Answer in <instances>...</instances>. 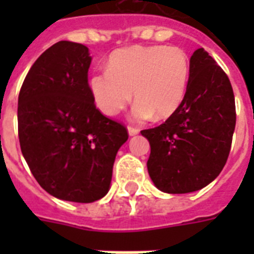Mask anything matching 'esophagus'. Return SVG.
<instances>
[{
    "instance_id": "esophagus-1",
    "label": "esophagus",
    "mask_w": 254,
    "mask_h": 254,
    "mask_svg": "<svg viewBox=\"0 0 254 254\" xmlns=\"http://www.w3.org/2000/svg\"><path fill=\"white\" fill-rule=\"evenodd\" d=\"M127 131H129V135H137L139 133V129L135 127H127Z\"/></svg>"
}]
</instances>
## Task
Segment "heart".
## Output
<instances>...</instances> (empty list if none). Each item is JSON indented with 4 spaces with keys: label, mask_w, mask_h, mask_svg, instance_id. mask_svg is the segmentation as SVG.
<instances>
[{
    "label": "heart",
    "mask_w": 254,
    "mask_h": 254,
    "mask_svg": "<svg viewBox=\"0 0 254 254\" xmlns=\"http://www.w3.org/2000/svg\"><path fill=\"white\" fill-rule=\"evenodd\" d=\"M190 77V59L179 47L131 46L108 59L107 71L92 73L88 89L93 103L105 116H117L137 101V120L169 119L181 108Z\"/></svg>",
    "instance_id": "1"
}]
</instances>
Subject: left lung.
<instances>
[{"label":"left lung","instance_id":"obj_1","mask_svg":"<svg viewBox=\"0 0 254 254\" xmlns=\"http://www.w3.org/2000/svg\"><path fill=\"white\" fill-rule=\"evenodd\" d=\"M236 107L227 73L204 49L190 59L181 108L159 127L141 130L150 142L147 171L167 193H187L209 185L228 159Z\"/></svg>","mask_w":254,"mask_h":254}]
</instances>
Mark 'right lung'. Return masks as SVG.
I'll list each match as a JSON object with an SVG mask.
<instances>
[{"label":"right lung","instance_id":"add662e5","mask_svg":"<svg viewBox=\"0 0 254 254\" xmlns=\"http://www.w3.org/2000/svg\"><path fill=\"white\" fill-rule=\"evenodd\" d=\"M84 45L61 41L38 58L18 96V137L30 171L62 200L92 203L107 195L127 129L96 108L88 89Z\"/></svg>","mask_w":254,"mask_h":254}]
</instances>
